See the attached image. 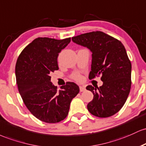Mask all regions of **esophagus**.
<instances>
[{"label":"esophagus","instance_id":"obj_1","mask_svg":"<svg viewBox=\"0 0 146 146\" xmlns=\"http://www.w3.org/2000/svg\"><path fill=\"white\" fill-rule=\"evenodd\" d=\"M79 88H80V92H83L86 90V87L83 86H80Z\"/></svg>","mask_w":146,"mask_h":146}]
</instances>
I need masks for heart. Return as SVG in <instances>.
Here are the masks:
<instances>
[{"mask_svg":"<svg viewBox=\"0 0 146 146\" xmlns=\"http://www.w3.org/2000/svg\"><path fill=\"white\" fill-rule=\"evenodd\" d=\"M72 78H74V79H75L76 81H81L82 80V76L78 72L72 75Z\"/></svg>","mask_w":146,"mask_h":146,"instance_id":"heart-1","label":"heart"}]
</instances>
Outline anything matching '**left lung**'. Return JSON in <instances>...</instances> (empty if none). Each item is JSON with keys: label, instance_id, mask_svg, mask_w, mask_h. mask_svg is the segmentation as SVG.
I'll list each match as a JSON object with an SVG mask.
<instances>
[{"label": "left lung", "instance_id": "8db88e82", "mask_svg": "<svg viewBox=\"0 0 146 146\" xmlns=\"http://www.w3.org/2000/svg\"><path fill=\"white\" fill-rule=\"evenodd\" d=\"M74 42L92 52L90 79L101 76L103 85L88 86L94 94L87 106L93 115L106 118L119 112L125 104L131 88V62L120 40L100 31L72 38Z\"/></svg>", "mask_w": 146, "mask_h": 146}]
</instances>
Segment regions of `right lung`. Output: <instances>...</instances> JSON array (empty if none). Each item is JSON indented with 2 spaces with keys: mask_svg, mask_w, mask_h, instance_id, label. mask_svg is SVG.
Returning a JSON list of instances; mask_svg holds the SVG:
<instances>
[{
  "mask_svg": "<svg viewBox=\"0 0 146 146\" xmlns=\"http://www.w3.org/2000/svg\"><path fill=\"white\" fill-rule=\"evenodd\" d=\"M70 41L71 38H37L16 61V84L23 101L29 112L43 122L55 123L65 119L72 100L79 92V87L73 82H67L59 90L51 82L52 72L58 70V54Z\"/></svg>",
  "mask_w": 146,
  "mask_h": 146,
  "instance_id": "right-lung-1",
  "label": "right lung"
}]
</instances>
